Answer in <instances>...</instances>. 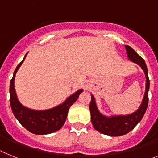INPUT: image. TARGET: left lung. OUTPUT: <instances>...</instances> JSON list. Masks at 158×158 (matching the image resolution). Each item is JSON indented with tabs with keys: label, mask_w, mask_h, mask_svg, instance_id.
Wrapping results in <instances>:
<instances>
[{
	"label": "left lung",
	"mask_w": 158,
	"mask_h": 158,
	"mask_svg": "<svg viewBox=\"0 0 158 158\" xmlns=\"http://www.w3.org/2000/svg\"><path fill=\"white\" fill-rule=\"evenodd\" d=\"M128 59L140 65L146 75V91L142 99V104L139 109L135 112L125 115H112L105 116L102 115L97 108L93 95H91V102L89 110L91 113V120L93 127L100 133L109 136H122L133 130L136 125L142 120L148 107V92L150 89V80L148 77L147 66L144 59L137 54L130 46L125 45Z\"/></svg>",
	"instance_id": "left-lung-1"
}]
</instances>
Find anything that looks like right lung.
Returning <instances> with one entry per match:
<instances>
[{"mask_svg": "<svg viewBox=\"0 0 158 158\" xmlns=\"http://www.w3.org/2000/svg\"><path fill=\"white\" fill-rule=\"evenodd\" d=\"M27 54L22 62L17 65L14 71L13 77L10 81V104L14 115L22 126L35 135H47L54 133L62 127L68 115V111L73 103L77 100L78 96L83 92L80 89L70 96L59 105L47 110H33L24 107L20 104L16 96L14 87L15 76L24 61Z\"/></svg>", "mask_w": 158, "mask_h": 158, "instance_id": "add662e5", "label": "right lung"}]
</instances>
